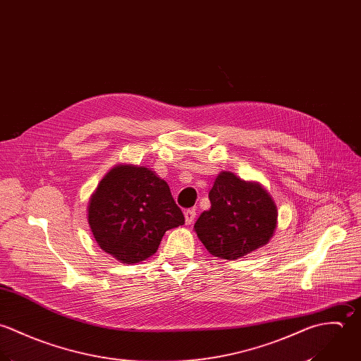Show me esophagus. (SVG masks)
Listing matches in <instances>:
<instances>
[{
	"mask_svg": "<svg viewBox=\"0 0 361 361\" xmlns=\"http://www.w3.org/2000/svg\"><path fill=\"white\" fill-rule=\"evenodd\" d=\"M197 216V211L195 209H187L184 212V217H185V224H191L192 220Z\"/></svg>",
	"mask_w": 361,
	"mask_h": 361,
	"instance_id": "obj_1",
	"label": "esophagus"
}]
</instances>
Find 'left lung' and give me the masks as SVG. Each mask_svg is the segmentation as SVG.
<instances>
[{
    "label": "left lung",
    "instance_id": "8db88e82",
    "mask_svg": "<svg viewBox=\"0 0 361 361\" xmlns=\"http://www.w3.org/2000/svg\"><path fill=\"white\" fill-rule=\"evenodd\" d=\"M209 201L211 209L198 217L194 228L215 257H244L267 244L276 228V205L267 190L230 171L217 176Z\"/></svg>",
    "mask_w": 361,
    "mask_h": 361
}]
</instances>
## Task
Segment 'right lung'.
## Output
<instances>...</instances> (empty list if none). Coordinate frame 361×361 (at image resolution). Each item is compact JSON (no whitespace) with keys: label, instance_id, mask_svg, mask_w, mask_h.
Masks as SVG:
<instances>
[{"label":"right lung","instance_id":"right-lung-1","mask_svg":"<svg viewBox=\"0 0 361 361\" xmlns=\"http://www.w3.org/2000/svg\"><path fill=\"white\" fill-rule=\"evenodd\" d=\"M87 221L103 251L124 264H137L156 252L167 230L184 224V215L154 171L120 164L92 195Z\"/></svg>","mask_w":361,"mask_h":361}]
</instances>
